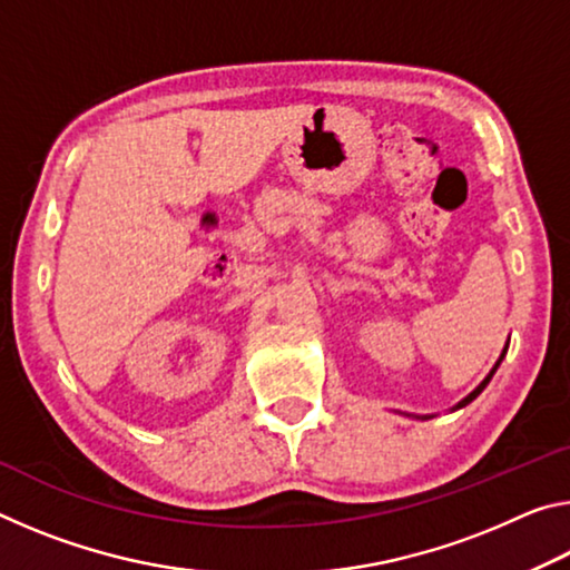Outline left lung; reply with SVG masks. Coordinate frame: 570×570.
<instances>
[{"mask_svg": "<svg viewBox=\"0 0 570 570\" xmlns=\"http://www.w3.org/2000/svg\"><path fill=\"white\" fill-rule=\"evenodd\" d=\"M505 352H508V344H505V350H503V354H500L498 356V362L493 364V370H490L488 372V377L485 380H482L480 384H478V387L475 390H472L470 394H468V397H462L458 404H455V407H450V412H455V410H462V407H465V404H470L472 400H475L478 397V394L482 392V390H485L488 387V382L490 380H493V374H495V370H498V366H500V362H503V356H505ZM407 417H417V420H430V417H435V414H407Z\"/></svg>", "mask_w": 570, "mask_h": 570, "instance_id": "8db88e82", "label": "left lung"}]
</instances>
